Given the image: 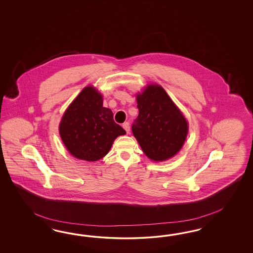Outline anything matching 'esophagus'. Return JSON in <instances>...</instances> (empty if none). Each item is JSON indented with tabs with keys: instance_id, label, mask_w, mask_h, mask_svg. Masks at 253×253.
Returning <instances> with one entry per match:
<instances>
[{
	"instance_id": "esophagus-1",
	"label": "esophagus",
	"mask_w": 253,
	"mask_h": 253,
	"mask_svg": "<svg viewBox=\"0 0 253 253\" xmlns=\"http://www.w3.org/2000/svg\"><path fill=\"white\" fill-rule=\"evenodd\" d=\"M123 129L126 130V132L129 134L130 133V124L129 123H124L123 124Z\"/></svg>"
}]
</instances>
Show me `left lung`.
I'll return each mask as SVG.
<instances>
[{
  "label": "left lung",
  "instance_id": "obj_1",
  "mask_svg": "<svg viewBox=\"0 0 253 253\" xmlns=\"http://www.w3.org/2000/svg\"><path fill=\"white\" fill-rule=\"evenodd\" d=\"M136 99L139 114L131 125L134 137L150 160H169L184 145L186 120L160 85H148Z\"/></svg>",
  "mask_w": 253,
  "mask_h": 253
}]
</instances>
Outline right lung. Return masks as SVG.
<instances>
[{
    "instance_id": "1",
    "label": "right lung",
    "mask_w": 253,
    "mask_h": 253,
    "mask_svg": "<svg viewBox=\"0 0 253 253\" xmlns=\"http://www.w3.org/2000/svg\"><path fill=\"white\" fill-rule=\"evenodd\" d=\"M62 141L79 160L96 161L105 157L116 138L126 133L114 122L113 112L103 107V97L85 87L70 104L59 124Z\"/></svg>"
}]
</instances>
